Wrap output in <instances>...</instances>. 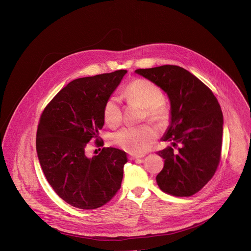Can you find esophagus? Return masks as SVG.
<instances>
[{
    "mask_svg": "<svg viewBox=\"0 0 251 251\" xmlns=\"http://www.w3.org/2000/svg\"><path fill=\"white\" fill-rule=\"evenodd\" d=\"M142 155H137V154H129V160L134 161V160H138L141 159Z\"/></svg>",
    "mask_w": 251,
    "mask_h": 251,
    "instance_id": "1",
    "label": "esophagus"
}]
</instances>
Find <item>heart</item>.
Masks as SVG:
<instances>
[{"label": "heart", "instance_id": "b5f03b06", "mask_svg": "<svg viewBox=\"0 0 251 251\" xmlns=\"http://www.w3.org/2000/svg\"><path fill=\"white\" fill-rule=\"evenodd\" d=\"M126 97L144 108V116L151 121L162 124L167 120L168 111L160 101L162 92L152 82L146 79H136L128 85ZM103 119L110 127H117L121 123L122 113L117 98L112 97L105 102ZM156 136V131L151 126L142 125L121 129L112 136V141L128 152L141 154L151 148Z\"/></svg>", "mask_w": 251, "mask_h": 251}]
</instances>
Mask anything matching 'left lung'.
<instances>
[{
	"label": "left lung",
	"instance_id": "1",
	"mask_svg": "<svg viewBox=\"0 0 251 251\" xmlns=\"http://www.w3.org/2000/svg\"><path fill=\"white\" fill-rule=\"evenodd\" d=\"M135 73L167 94L171 121L162 140L180 146L177 153L171 147L157 151L165 160L155 178L157 185L171 195L191 196L213 178L221 160L224 119L218 100L199 78L179 66Z\"/></svg>",
	"mask_w": 251,
	"mask_h": 251
}]
</instances>
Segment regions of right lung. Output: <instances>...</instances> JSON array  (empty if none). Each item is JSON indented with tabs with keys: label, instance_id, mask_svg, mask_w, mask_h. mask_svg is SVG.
<instances>
[{
	"label": "right lung",
	"instance_id": "add662e5",
	"mask_svg": "<svg viewBox=\"0 0 251 251\" xmlns=\"http://www.w3.org/2000/svg\"><path fill=\"white\" fill-rule=\"evenodd\" d=\"M126 70L78 78L55 96L44 110L36 132V152L51 188L70 205L95 209L109 202L121 187L127 153L103 148L86 155L87 143L104 124L103 108Z\"/></svg>",
	"mask_w": 251,
	"mask_h": 251
}]
</instances>
